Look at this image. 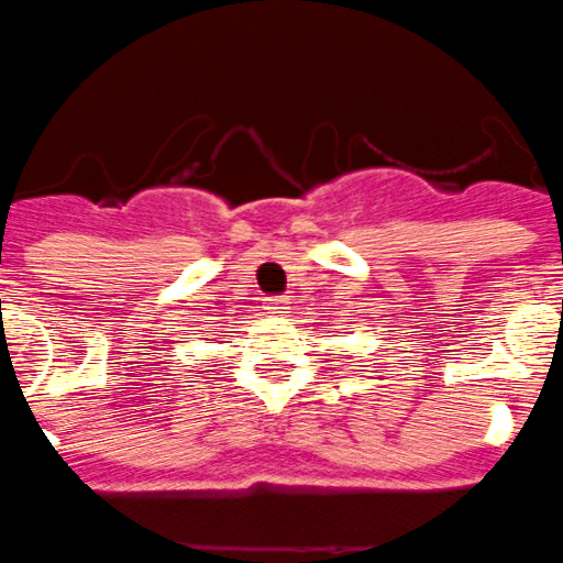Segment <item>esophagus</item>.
<instances>
[{"instance_id": "34e87169", "label": "esophagus", "mask_w": 563, "mask_h": 563, "mask_svg": "<svg viewBox=\"0 0 563 563\" xmlns=\"http://www.w3.org/2000/svg\"><path fill=\"white\" fill-rule=\"evenodd\" d=\"M265 303H267L265 309H271V312H282V309H287V303L290 301H287L285 296H271Z\"/></svg>"}]
</instances>
